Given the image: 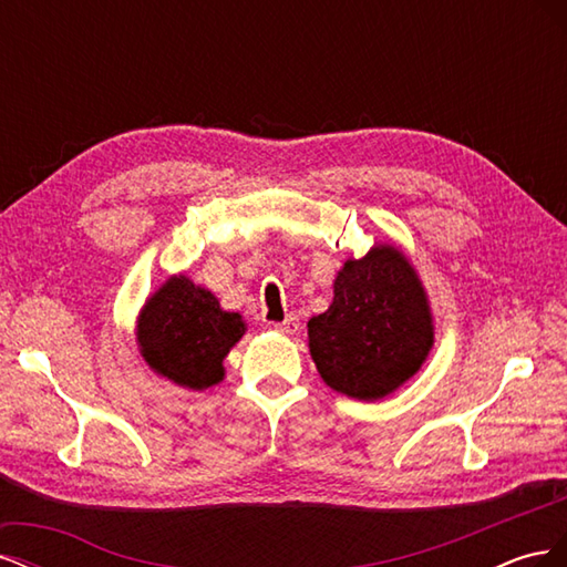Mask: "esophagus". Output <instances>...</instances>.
Instances as JSON below:
<instances>
[{
	"label": "esophagus",
	"instance_id": "obj_1",
	"mask_svg": "<svg viewBox=\"0 0 567 567\" xmlns=\"http://www.w3.org/2000/svg\"><path fill=\"white\" fill-rule=\"evenodd\" d=\"M274 326V331H279V333H286V336H293V333H298L300 331V321H298V317H286L284 321H279V323H271Z\"/></svg>",
	"mask_w": 567,
	"mask_h": 567
}]
</instances>
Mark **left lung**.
Wrapping results in <instances>:
<instances>
[{"label": "left lung", "mask_w": 567, "mask_h": 567, "mask_svg": "<svg viewBox=\"0 0 567 567\" xmlns=\"http://www.w3.org/2000/svg\"><path fill=\"white\" fill-rule=\"evenodd\" d=\"M326 385L357 400H381L414 375L433 348V319L416 271L392 246L348 260L329 310L307 323Z\"/></svg>", "instance_id": "8db88e82"}]
</instances>
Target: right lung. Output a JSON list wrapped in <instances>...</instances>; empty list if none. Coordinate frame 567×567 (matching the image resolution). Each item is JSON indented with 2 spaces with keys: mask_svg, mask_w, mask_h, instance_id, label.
Instances as JSON below:
<instances>
[{
  "mask_svg": "<svg viewBox=\"0 0 567 567\" xmlns=\"http://www.w3.org/2000/svg\"><path fill=\"white\" fill-rule=\"evenodd\" d=\"M244 333L241 315L221 310L210 290L173 277L144 305L136 340L153 371L203 390L225 379L221 359Z\"/></svg>",
  "mask_w": 567,
  "mask_h": 567,
  "instance_id": "add662e5",
  "label": "right lung"
}]
</instances>
